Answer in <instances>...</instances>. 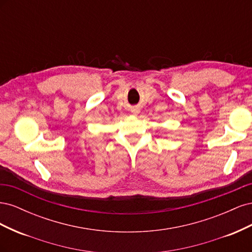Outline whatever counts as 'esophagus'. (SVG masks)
Masks as SVG:
<instances>
[{"mask_svg": "<svg viewBox=\"0 0 252 252\" xmlns=\"http://www.w3.org/2000/svg\"><path fill=\"white\" fill-rule=\"evenodd\" d=\"M132 112H133V113H135V114H136V113H139V112H140V110H139V109H138V108H134V109H133V110H132Z\"/></svg>", "mask_w": 252, "mask_h": 252, "instance_id": "obj_1", "label": "esophagus"}]
</instances>
